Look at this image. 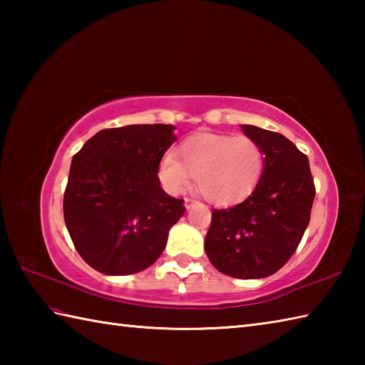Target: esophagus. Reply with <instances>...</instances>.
<instances>
[{
	"mask_svg": "<svg viewBox=\"0 0 365 365\" xmlns=\"http://www.w3.org/2000/svg\"><path fill=\"white\" fill-rule=\"evenodd\" d=\"M192 205H195V200H191V199H185V208H187V210H191Z\"/></svg>",
	"mask_w": 365,
	"mask_h": 365,
	"instance_id": "obj_1",
	"label": "esophagus"
}]
</instances>
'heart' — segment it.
Wrapping results in <instances>:
<instances>
[{
  "instance_id": "1",
  "label": "heart",
  "mask_w": 365,
  "mask_h": 365,
  "mask_svg": "<svg viewBox=\"0 0 365 365\" xmlns=\"http://www.w3.org/2000/svg\"><path fill=\"white\" fill-rule=\"evenodd\" d=\"M175 153L158 163V178L169 195L187 191L196 177L197 191L208 202L229 205L250 196L265 169L262 147L251 138L197 133L185 139Z\"/></svg>"
}]
</instances>
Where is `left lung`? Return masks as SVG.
<instances>
[{"instance_id": "obj_1", "label": "left lung", "mask_w": 365, "mask_h": 365, "mask_svg": "<svg viewBox=\"0 0 365 365\" xmlns=\"http://www.w3.org/2000/svg\"><path fill=\"white\" fill-rule=\"evenodd\" d=\"M242 130L262 147L265 169L243 202L212 212L204 247L222 274L260 279L274 274L297 251L315 187L307 157L284 135L254 125Z\"/></svg>"}]
</instances>
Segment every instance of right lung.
Returning <instances> with one entry per match:
<instances>
[{
    "mask_svg": "<svg viewBox=\"0 0 365 365\" xmlns=\"http://www.w3.org/2000/svg\"><path fill=\"white\" fill-rule=\"evenodd\" d=\"M174 125H127L98 131L72 160L64 221L76 251L100 273L125 276L155 263L182 199L160 187L158 163L174 144Z\"/></svg>",
    "mask_w": 365,
    "mask_h": 365,
    "instance_id": "add662e5",
    "label": "right lung"
}]
</instances>
